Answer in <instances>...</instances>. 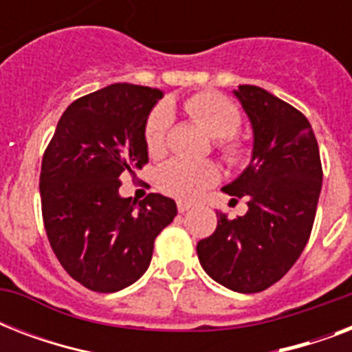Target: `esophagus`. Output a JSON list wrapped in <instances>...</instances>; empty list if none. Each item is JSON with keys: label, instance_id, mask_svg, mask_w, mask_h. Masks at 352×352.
<instances>
[{"label": "esophagus", "instance_id": "1", "mask_svg": "<svg viewBox=\"0 0 352 352\" xmlns=\"http://www.w3.org/2000/svg\"><path fill=\"white\" fill-rule=\"evenodd\" d=\"M190 208H192V204L190 203H184V201H179V203H177V210H179V214H184V212H188Z\"/></svg>", "mask_w": 352, "mask_h": 352}]
</instances>
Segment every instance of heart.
I'll use <instances>...</instances> for the list:
<instances>
[{
    "label": "heart",
    "mask_w": 352,
    "mask_h": 352,
    "mask_svg": "<svg viewBox=\"0 0 352 352\" xmlns=\"http://www.w3.org/2000/svg\"><path fill=\"white\" fill-rule=\"evenodd\" d=\"M184 111L201 124L212 138L217 140V148L226 162L235 164L243 159L245 148L235 140V133L241 126L239 109L228 98L217 93H197L184 100ZM171 113L166 106L155 107L149 113L144 127V142L149 155H159L164 151L166 133L170 127ZM219 171L208 160L171 159L159 166L155 173V182L160 192L171 197L193 201L201 193L215 184Z\"/></svg>",
    "instance_id": "obj_1"
}]
</instances>
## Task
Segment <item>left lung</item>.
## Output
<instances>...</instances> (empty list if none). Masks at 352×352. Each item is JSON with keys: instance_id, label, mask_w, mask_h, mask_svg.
Returning a JSON list of instances; mask_svg holds the SVG:
<instances>
[{"instance_id": "8db88e82", "label": "left lung", "mask_w": 352, "mask_h": 352, "mask_svg": "<svg viewBox=\"0 0 352 352\" xmlns=\"http://www.w3.org/2000/svg\"><path fill=\"white\" fill-rule=\"evenodd\" d=\"M254 131L250 164L223 186L248 212L197 243L201 267L226 289L254 294L283 278L305 248L322 192V160L311 124L296 107L256 85L234 91ZM230 201V203H232Z\"/></svg>"}]
</instances>
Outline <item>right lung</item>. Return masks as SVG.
<instances>
[{
    "mask_svg": "<svg viewBox=\"0 0 352 352\" xmlns=\"http://www.w3.org/2000/svg\"><path fill=\"white\" fill-rule=\"evenodd\" d=\"M162 91L113 84L74 100L58 120L40 173L41 214L58 261L95 292H117L148 270L173 199L120 197V177L148 162L144 127Z\"/></svg>",
    "mask_w": 352,
    "mask_h": 352,
    "instance_id": "right-lung-1",
    "label": "right lung"
}]
</instances>
